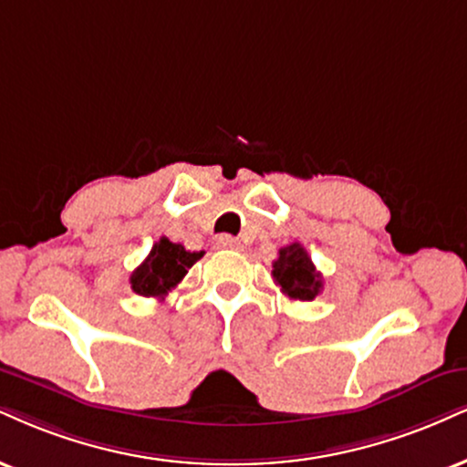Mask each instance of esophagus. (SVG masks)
I'll return each instance as SVG.
<instances>
[{
	"label": "esophagus",
	"mask_w": 467,
	"mask_h": 467,
	"mask_svg": "<svg viewBox=\"0 0 467 467\" xmlns=\"http://www.w3.org/2000/svg\"><path fill=\"white\" fill-rule=\"evenodd\" d=\"M216 246L218 249H240V243L235 238H232V235H218Z\"/></svg>",
	"instance_id": "34e87169"
}]
</instances>
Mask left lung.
<instances>
[{"instance_id": "left-lung-1", "label": "left lung", "mask_w": 467, "mask_h": 467, "mask_svg": "<svg viewBox=\"0 0 467 467\" xmlns=\"http://www.w3.org/2000/svg\"><path fill=\"white\" fill-rule=\"evenodd\" d=\"M273 279L292 301H314L322 290V275L298 243L279 249V257L273 262Z\"/></svg>"}]
</instances>
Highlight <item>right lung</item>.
<instances>
[{
	"label": "right lung",
	"mask_w": 467,
	"mask_h": 467,
	"mask_svg": "<svg viewBox=\"0 0 467 467\" xmlns=\"http://www.w3.org/2000/svg\"><path fill=\"white\" fill-rule=\"evenodd\" d=\"M201 257L203 251H186L169 238H160L147 260L131 273V290L147 298H164Z\"/></svg>",
	"instance_id": "obj_1"
}]
</instances>
